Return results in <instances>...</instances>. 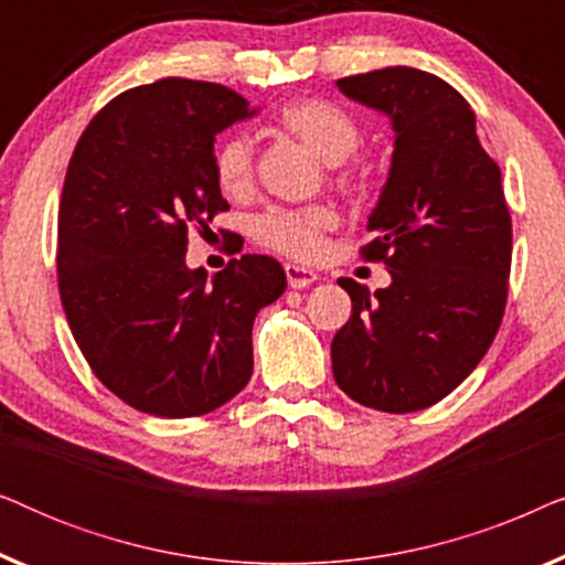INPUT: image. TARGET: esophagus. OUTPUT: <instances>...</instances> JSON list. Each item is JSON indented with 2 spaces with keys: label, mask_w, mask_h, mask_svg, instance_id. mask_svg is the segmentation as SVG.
Wrapping results in <instances>:
<instances>
[{
  "label": "esophagus",
  "mask_w": 565,
  "mask_h": 565,
  "mask_svg": "<svg viewBox=\"0 0 565 565\" xmlns=\"http://www.w3.org/2000/svg\"><path fill=\"white\" fill-rule=\"evenodd\" d=\"M285 277H288L290 288H308V285H313L316 280H319V275H316L313 269L292 265V262L285 265Z\"/></svg>",
  "instance_id": "1"
}]
</instances>
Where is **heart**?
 <instances>
[{"label":"heart","instance_id":"b5f03b06","mask_svg":"<svg viewBox=\"0 0 565 565\" xmlns=\"http://www.w3.org/2000/svg\"><path fill=\"white\" fill-rule=\"evenodd\" d=\"M277 128L298 138L327 164H342L360 149L362 126L350 110L323 97L292 99L275 113ZM213 180L226 198H246L254 188V143L234 130L213 146ZM334 182L358 190L365 182L360 164L339 167ZM339 226V213L331 205L267 207L254 221V238L265 249L285 257L313 262L327 249V236Z\"/></svg>","mask_w":565,"mask_h":565}]
</instances>
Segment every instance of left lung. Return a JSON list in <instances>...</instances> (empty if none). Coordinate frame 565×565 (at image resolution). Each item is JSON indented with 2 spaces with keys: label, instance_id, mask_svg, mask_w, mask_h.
<instances>
[{
  "label": "left lung",
  "instance_id": "1",
  "mask_svg": "<svg viewBox=\"0 0 565 565\" xmlns=\"http://www.w3.org/2000/svg\"><path fill=\"white\" fill-rule=\"evenodd\" d=\"M347 97L396 130L388 182L360 246L383 262L388 288L339 277L352 316L331 342L334 381L388 414L427 408L473 373L504 319L512 215L499 164L476 136L466 97L429 72L388 66L344 76Z\"/></svg>",
  "mask_w": 565,
  "mask_h": 565
}]
</instances>
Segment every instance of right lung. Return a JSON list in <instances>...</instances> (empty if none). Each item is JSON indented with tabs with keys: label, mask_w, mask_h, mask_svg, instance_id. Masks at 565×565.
I'll return each instance as SVG.
<instances>
[{
	"label": "right lung",
	"mask_w": 565,
	"mask_h": 565,
	"mask_svg": "<svg viewBox=\"0 0 565 565\" xmlns=\"http://www.w3.org/2000/svg\"><path fill=\"white\" fill-rule=\"evenodd\" d=\"M254 110L234 89L169 76L126 89L89 120L58 205V292L107 391L143 414L188 419L236 396L254 370L252 327L285 292L280 262L188 269V231L228 211L215 136Z\"/></svg>",
	"instance_id": "1"
}]
</instances>
